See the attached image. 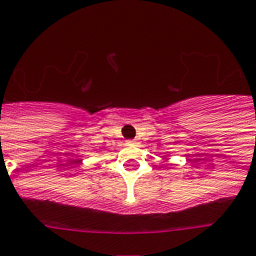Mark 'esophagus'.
I'll return each mask as SVG.
<instances>
[{"instance_id": "34e87169", "label": "esophagus", "mask_w": 256, "mask_h": 256, "mask_svg": "<svg viewBox=\"0 0 256 256\" xmlns=\"http://www.w3.org/2000/svg\"><path fill=\"white\" fill-rule=\"evenodd\" d=\"M130 142H132V141H130Z\"/></svg>"}]
</instances>
